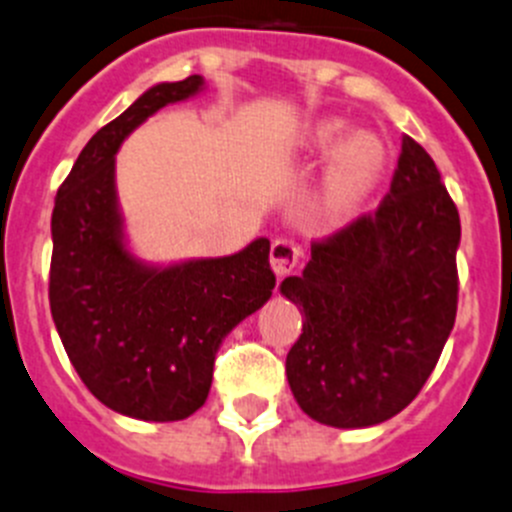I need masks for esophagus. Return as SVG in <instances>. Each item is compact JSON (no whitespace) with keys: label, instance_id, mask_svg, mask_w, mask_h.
Masks as SVG:
<instances>
[{"label":"esophagus","instance_id":"obj_1","mask_svg":"<svg viewBox=\"0 0 512 512\" xmlns=\"http://www.w3.org/2000/svg\"><path fill=\"white\" fill-rule=\"evenodd\" d=\"M298 262H300V247L295 245L290 237H278V240L272 242L270 265H272V270H275V275H278V278H285V275H290V272L298 267Z\"/></svg>","mask_w":512,"mask_h":512}]
</instances>
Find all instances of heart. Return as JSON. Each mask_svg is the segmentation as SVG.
I'll return each instance as SVG.
<instances>
[{"instance_id":"heart-1","label":"heart","mask_w":512,"mask_h":512,"mask_svg":"<svg viewBox=\"0 0 512 512\" xmlns=\"http://www.w3.org/2000/svg\"><path fill=\"white\" fill-rule=\"evenodd\" d=\"M346 123L326 118L300 131L295 148L308 159L331 156L318 207L328 219H348L364 207L366 199L381 184L389 166V151L374 133H353L346 137Z\"/></svg>"}]
</instances>
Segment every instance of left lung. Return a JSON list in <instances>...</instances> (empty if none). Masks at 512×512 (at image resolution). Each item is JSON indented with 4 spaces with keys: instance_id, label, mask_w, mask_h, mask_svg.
<instances>
[{
    "instance_id": "left-lung-1",
    "label": "left lung",
    "mask_w": 512,
    "mask_h": 512,
    "mask_svg": "<svg viewBox=\"0 0 512 512\" xmlns=\"http://www.w3.org/2000/svg\"><path fill=\"white\" fill-rule=\"evenodd\" d=\"M457 245L455 202L404 136L379 207L313 240L303 275L280 285L305 315L285 374L310 419L371 427L412 404L455 326Z\"/></svg>"
}]
</instances>
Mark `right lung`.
Segmentation results:
<instances>
[{"instance_id":"add662e5","label":"right lung","mask_w":512,"mask_h":512,"mask_svg":"<svg viewBox=\"0 0 512 512\" xmlns=\"http://www.w3.org/2000/svg\"><path fill=\"white\" fill-rule=\"evenodd\" d=\"M199 88L202 78L189 75L146 90L85 143L52 209L50 310L62 346L95 399L146 422L202 407L222 338L275 288L265 237L237 255L164 270L123 247L113 156L138 123Z\"/></svg>"}]
</instances>
